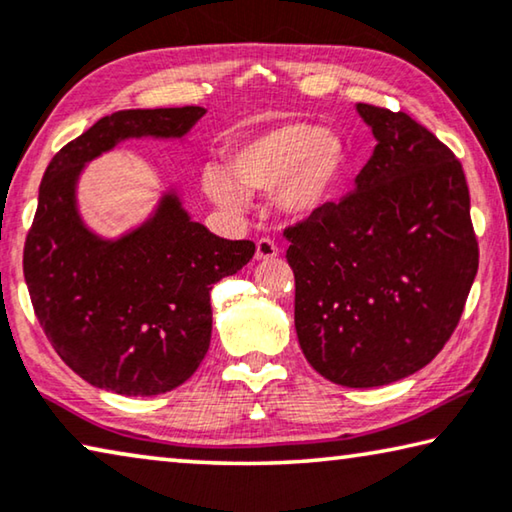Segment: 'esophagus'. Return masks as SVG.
I'll use <instances>...</instances> for the list:
<instances>
[{"label":"esophagus","mask_w":512,"mask_h":512,"mask_svg":"<svg viewBox=\"0 0 512 512\" xmlns=\"http://www.w3.org/2000/svg\"><path fill=\"white\" fill-rule=\"evenodd\" d=\"M279 254L277 242L270 238H261L256 242V261H267V258H274Z\"/></svg>","instance_id":"34e87169"}]
</instances>
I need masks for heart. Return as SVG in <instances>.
<instances>
[{"label": "heart", "instance_id": "heart-1", "mask_svg": "<svg viewBox=\"0 0 512 512\" xmlns=\"http://www.w3.org/2000/svg\"><path fill=\"white\" fill-rule=\"evenodd\" d=\"M222 169L203 171V190L226 210L245 208L247 194L272 190L283 217L306 222L325 212L348 178V151L341 137L320 123L286 119L242 139Z\"/></svg>", "mask_w": 512, "mask_h": 512}]
</instances>
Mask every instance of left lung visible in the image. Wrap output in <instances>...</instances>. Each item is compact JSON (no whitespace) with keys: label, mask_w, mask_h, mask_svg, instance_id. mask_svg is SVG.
Here are the masks:
<instances>
[{"label":"left lung","mask_w":512,"mask_h":512,"mask_svg":"<svg viewBox=\"0 0 512 512\" xmlns=\"http://www.w3.org/2000/svg\"><path fill=\"white\" fill-rule=\"evenodd\" d=\"M357 112L377 141L355 190L283 231L295 329L341 387H382L437 357L478 270L469 187L451 148L405 112Z\"/></svg>","instance_id":"8db88e82"}]
</instances>
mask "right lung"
Returning a JSON list of instances; mask_svg holds the SVG:
<instances>
[{
	"instance_id": "right-lung-1",
	"label": "right lung",
	"mask_w": 512,
	"mask_h": 512,
	"mask_svg": "<svg viewBox=\"0 0 512 512\" xmlns=\"http://www.w3.org/2000/svg\"><path fill=\"white\" fill-rule=\"evenodd\" d=\"M203 107L123 109L102 116L47 164L22 270L47 341L93 387L121 396L176 389L206 357L210 290L254 256L192 222L176 190L144 224L100 238L77 210L84 164L125 139H180Z\"/></svg>"
}]
</instances>
